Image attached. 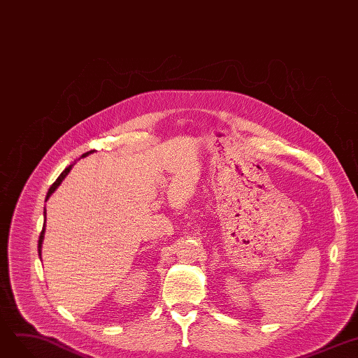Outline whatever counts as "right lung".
Instances as JSON below:
<instances>
[{"mask_svg":"<svg viewBox=\"0 0 358 358\" xmlns=\"http://www.w3.org/2000/svg\"><path fill=\"white\" fill-rule=\"evenodd\" d=\"M92 152H94V150H91V152L84 153V155H83V157L88 156V155H90V153H92ZM73 165H75V164H72V165H69L68 168H66V169L62 172V174L59 176V178H57L55 182L51 184V187H50V190H48V193H47V197H45V202L48 201V197H50L52 193L56 192V189L60 186L62 181L66 178V176L69 174V172H71V169H72V166H73ZM45 214H47V213H45V209H44V218L47 220ZM44 233H45V221H44V226H43V231H41V234H39V241H38V255H39V258H41V248H43V241H44Z\"/></svg>","mask_w":358,"mask_h":358,"instance_id":"right-lung-1","label":"right lung"}]
</instances>
